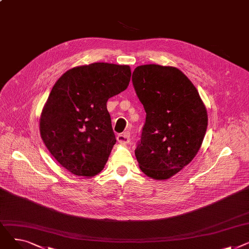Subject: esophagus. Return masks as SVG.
Instances as JSON below:
<instances>
[{"label":"esophagus","mask_w":249,"mask_h":249,"mask_svg":"<svg viewBox=\"0 0 249 249\" xmlns=\"http://www.w3.org/2000/svg\"><path fill=\"white\" fill-rule=\"evenodd\" d=\"M117 140L121 143H128L130 140V133L127 131V132L119 134L117 136Z\"/></svg>","instance_id":"34e87169"}]
</instances>
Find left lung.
I'll use <instances>...</instances> for the list:
<instances>
[{
	"mask_svg": "<svg viewBox=\"0 0 249 249\" xmlns=\"http://www.w3.org/2000/svg\"><path fill=\"white\" fill-rule=\"evenodd\" d=\"M132 83L146 112L135 149L139 167L151 178H169L202 145L208 126L205 105L192 82L174 67L140 65Z\"/></svg>",
	"mask_w": 249,
	"mask_h": 249,
	"instance_id": "left-lung-1",
	"label": "left lung"
}]
</instances>
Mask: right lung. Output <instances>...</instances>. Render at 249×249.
<instances>
[{
  "instance_id": "1",
  "label": "right lung",
  "mask_w": 249,
  "mask_h": 249,
  "mask_svg": "<svg viewBox=\"0 0 249 249\" xmlns=\"http://www.w3.org/2000/svg\"><path fill=\"white\" fill-rule=\"evenodd\" d=\"M128 65L95 62L64 72L52 88L40 118V134L69 172L101 173L116 143L107 101L129 85Z\"/></svg>"
}]
</instances>
